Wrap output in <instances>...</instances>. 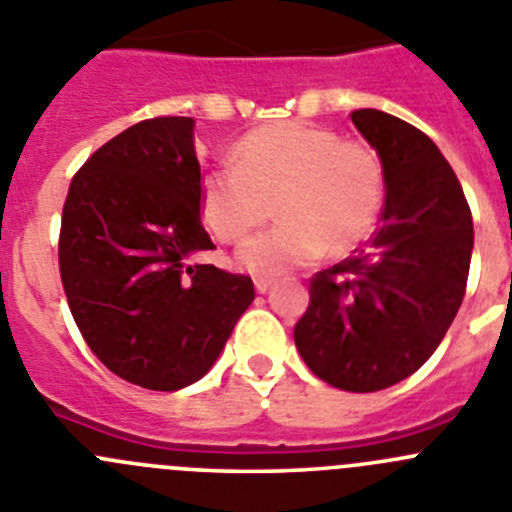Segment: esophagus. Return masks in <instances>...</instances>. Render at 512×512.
Here are the masks:
<instances>
[{
  "mask_svg": "<svg viewBox=\"0 0 512 512\" xmlns=\"http://www.w3.org/2000/svg\"><path fill=\"white\" fill-rule=\"evenodd\" d=\"M270 285H272L270 278H255V290H257V293H267V290H270Z\"/></svg>",
  "mask_w": 512,
  "mask_h": 512,
  "instance_id": "34e87169",
  "label": "esophagus"
}]
</instances>
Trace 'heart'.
Masks as SVG:
<instances>
[{"label":"heart","instance_id":"1","mask_svg":"<svg viewBox=\"0 0 512 512\" xmlns=\"http://www.w3.org/2000/svg\"><path fill=\"white\" fill-rule=\"evenodd\" d=\"M234 164L209 171L199 204L209 232L224 245L245 240L275 199L278 227L257 234L237 252L255 275H280L315 262L326 250L346 255L374 229L386 176L369 143L341 141L336 131L303 121L267 123L245 133Z\"/></svg>","mask_w":512,"mask_h":512}]
</instances>
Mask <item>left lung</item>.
I'll return each instance as SVG.
<instances>
[{
  "instance_id": "8db88e82",
  "label": "left lung",
  "mask_w": 512,
  "mask_h": 512,
  "mask_svg": "<svg viewBox=\"0 0 512 512\" xmlns=\"http://www.w3.org/2000/svg\"><path fill=\"white\" fill-rule=\"evenodd\" d=\"M386 176L369 245L310 280L295 346L318 379L379 391L412 376L455 321L472 257V214L455 171L412 123L374 108L351 113Z\"/></svg>"
}]
</instances>
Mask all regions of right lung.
<instances>
[{"instance_id": "add662e5", "label": "right lung", "mask_w": 512, "mask_h": 512, "mask_svg": "<svg viewBox=\"0 0 512 512\" xmlns=\"http://www.w3.org/2000/svg\"><path fill=\"white\" fill-rule=\"evenodd\" d=\"M199 186L194 118H148L85 161L62 207L70 313L90 351L143 389L202 379L255 300L247 275L189 262L214 250Z\"/></svg>"}]
</instances>
